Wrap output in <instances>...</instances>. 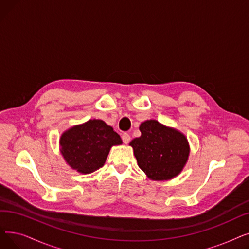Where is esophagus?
I'll use <instances>...</instances> for the list:
<instances>
[{
    "instance_id": "34e87169",
    "label": "esophagus",
    "mask_w": 249,
    "mask_h": 249,
    "mask_svg": "<svg viewBox=\"0 0 249 249\" xmlns=\"http://www.w3.org/2000/svg\"><path fill=\"white\" fill-rule=\"evenodd\" d=\"M130 135H129L128 133H123L122 134V140H123V142L125 143V144H127V143H129V142H130Z\"/></svg>"
}]
</instances>
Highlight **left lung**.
I'll return each instance as SVG.
<instances>
[{"mask_svg": "<svg viewBox=\"0 0 249 249\" xmlns=\"http://www.w3.org/2000/svg\"><path fill=\"white\" fill-rule=\"evenodd\" d=\"M142 135L129 143L138 167L154 181L175 178L185 167L190 147L187 137L173 127L157 120H146L139 126Z\"/></svg>", "mask_w": 249, "mask_h": 249, "instance_id": "obj_1", "label": "left lung"}]
</instances>
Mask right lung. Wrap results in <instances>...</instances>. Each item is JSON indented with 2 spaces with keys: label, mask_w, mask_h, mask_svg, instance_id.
I'll list each match as a JSON object with an SVG mask.
<instances>
[{
  "label": "right lung",
  "mask_w": 249,
  "mask_h": 249,
  "mask_svg": "<svg viewBox=\"0 0 249 249\" xmlns=\"http://www.w3.org/2000/svg\"><path fill=\"white\" fill-rule=\"evenodd\" d=\"M59 143L60 153L71 169L90 174L105 165L111 147L122 144V139L103 120L90 119L64 131Z\"/></svg>",
  "instance_id": "1"
}]
</instances>
